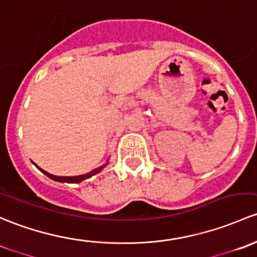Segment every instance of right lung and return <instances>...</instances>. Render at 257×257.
<instances>
[{"label":"right lung","instance_id":"1","mask_svg":"<svg viewBox=\"0 0 257 257\" xmlns=\"http://www.w3.org/2000/svg\"><path fill=\"white\" fill-rule=\"evenodd\" d=\"M34 165H36V163H34ZM105 166H106V165L101 166V167H99V168H96V169H92L91 172H89V173H86V174H81V176H75V177H59V176H54V174H50V173H48V172L44 171V169L39 168L37 165H36V167L38 168L41 172H43V173L46 174L47 177H49L50 179H53V181L62 182V183H80V182L85 181V179H88V178H90V177H92V176H95V174H96V173H99V172L101 171V169L104 168Z\"/></svg>","mask_w":257,"mask_h":257}]
</instances>
